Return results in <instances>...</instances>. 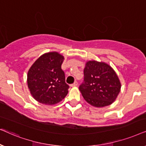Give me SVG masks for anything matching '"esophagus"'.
I'll use <instances>...</instances> for the list:
<instances>
[{
  "instance_id": "1",
  "label": "esophagus",
  "mask_w": 146,
  "mask_h": 146,
  "mask_svg": "<svg viewBox=\"0 0 146 146\" xmlns=\"http://www.w3.org/2000/svg\"><path fill=\"white\" fill-rule=\"evenodd\" d=\"M77 85H78V83H77V81H75V82L73 83V84H71V87H77Z\"/></svg>"
}]
</instances>
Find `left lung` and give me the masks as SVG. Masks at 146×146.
I'll list each match as a JSON object with an SVG mask.
<instances>
[{"instance_id": "1", "label": "left lung", "mask_w": 146, "mask_h": 146, "mask_svg": "<svg viewBox=\"0 0 146 146\" xmlns=\"http://www.w3.org/2000/svg\"><path fill=\"white\" fill-rule=\"evenodd\" d=\"M79 89L88 104L103 108L115 102L120 92L121 83L108 64L89 61L85 64L84 80Z\"/></svg>"}]
</instances>
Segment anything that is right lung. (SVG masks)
I'll return each mask as SVG.
<instances>
[{
	"label": "right lung",
	"mask_w": 146,
	"mask_h": 146,
	"mask_svg": "<svg viewBox=\"0 0 146 146\" xmlns=\"http://www.w3.org/2000/svg\"><path fill=\"white\" fill-rule=\"evenodd\" d=\"M64 57L57 52H49L38 57L27 74V84L35 100L45 105H55L65 98L69 86L65 83L61 69Z\"/></svg>",
	"instance_id": "right-lung-1"
}]
</instances>
